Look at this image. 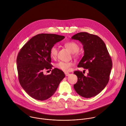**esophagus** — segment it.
Segmentation results:
<instances>
[{"mask_svg":"<svg viewBox=\"0 0 126 126\" xmlns=\"http://www.w3.org/2000/svg\"><path fill=\"white\" fill-rule=\"evenodd\" d=\"M65 76H66V77L69 76L70 75V74L68 73H65Z\"/></svg>","mask_w":126,"mask_h":126,"instance_id":"1","label":"esophagus"}]
</instances>
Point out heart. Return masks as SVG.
Listing matches in <instances>:
<instances>
[{
    "instance_id": "heart-1",
    "label": "heart",
    "mask_w": 126,
    "mask_h": 126,
    "mask_svg": "<svg viewBox=\"0 0 126 126\" xmlns=\"http://www.w3.org/2000/svg\"><path fill=\"white\" fill-rule=\"evenodd\" d=\"M65 47L69 50L71 52L74 53L76 55H78V51L79 49V45L73 41H70L66 43L65 44ZM57 54V48L56 47H52L50 50V55L52 58H56ZM74 65V63L72 62H64L60 61L57 63L55 66L57 68L64 71V72H69L70 71L71 67Z\"/></svg>"
}]
</instances>
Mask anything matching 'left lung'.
Masks as SVG:
<instances>
[{
    "instance_id": "1",
    "label": "left lung",
    "mask_w": 126,
    "mask_h": 126,
    "mask_svg": "<svg viewBox=\"0 0 126 126\" xmlns=\"http://www.w3.org/2000/svg\"><path fill=\"white\" fill-rule=\"evenodd\" d=\"M72 39L82 44L84 56L78 67L88 69L84 76L81 72L75 71L78 81L74 85L77 93L81 97L89 98L99 94L107 86L112 67L111 58L104 42L98 36L87 32H79Z\"/></svg>"
}]
</instances>
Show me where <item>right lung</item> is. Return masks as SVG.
<instances>
[{
	"mask_svg": "<svg viewBox=\"0 0 126 126\" xmlns=\"http://www.w3.org/2000/svg\"><path fill=\"white\" fill-rule=\"evenodd\" d=\"M65 37L53 34H39L21 48L16 58L18 80L24 90L32 98L44 101L51 97L65 78L64 72L55 68L45 75L44 69H51V48Z\"/></svg>",
	"mask_w": 126,
	"mask_h": 126,
	"instance_id": "add662e5",
	"label": "right lung"
}]
</instances>
